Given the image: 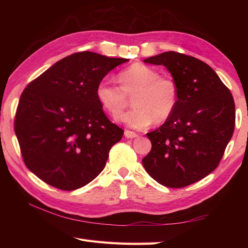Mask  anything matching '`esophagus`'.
Returning <instances> with one entry per match:
<instances>
[{"label": "esophagus", "mask_w": 248, "mask_h": 248, "mask_svg": "<svg viewBox=\"0 0 248 248\" xmlns=\"http://www.w3.org/2000/svg\"><path fill=\"white\" fill-rule=\"evenodd\" d=\"M124 136L127 139H134L136 136H139V134H136L133 131H129V130H125L124 131Z\"/></svg>", "instance_id": "esophagus-1"}]
</instances>
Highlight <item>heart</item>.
<instances>
[{"instance_id": "obj_1", "label": "heart", "mask_w": 248, "mask_h": 248, "mask_svg": "<svg viewBox=\"0 0 248 248\" xmlns=\"http://www.w3.org/2000/svg\"><path fill=\"white\" fill-rule=\"evenodd\" d=\"M120 86L101 80L96 97L102 108L115 120L123 119L132 99L134 108L124 118L133 129H141L152 121L159 124L172 115L179 100L177 83L162 77L156 69L143 64H133L119 72Z\"/></svg>"}]
</instances>
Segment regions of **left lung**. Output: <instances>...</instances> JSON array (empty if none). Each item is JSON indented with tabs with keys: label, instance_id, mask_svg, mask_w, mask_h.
Segmentation results:
<instances>
[{
	"label": "left lung",
	"instance_id": "left-lung-1",
	"mask_svg": "<svg viewBox=\"0 0 248 248\" xmlns=\"http://www.w3.org/2000/svg\"><path fill=\"white\" fill-rule=\"evenodd\" d=\"M144 62L167 68L178 85L179 100L170 117L147 133L152 147L141 162L162 186H187L208 176L222 160L234 131L233 97L217 72L193 56L170 51Z\"/></svg>",
	"mask_w": 248,
	"mask_h": 248
}]
</instances>
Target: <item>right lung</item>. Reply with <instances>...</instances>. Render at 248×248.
Listing matches in <instances>:
<instances>
[{
    "label": "right lung",
    "instance_id": "1",
    "mask_svg": "<svg viewBox=\"0 0 248 248\" xmlns=\"http://www.w3.org/2000/svg\"><path fill=\"white\" fill-rule=\"evenodd\" d=\"M128 61L78 52L25 87L15 133L26 167L44 182L73 191L103 170L124 130L104 114L96 88L110 70Z\"/></svg>",
    "mask_w": 248,
    "mask_h": 248
}]
</instances>
